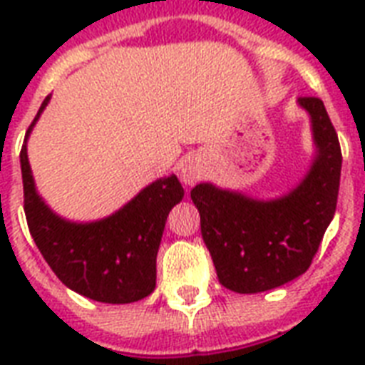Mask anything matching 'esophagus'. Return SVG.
<instances>
[{
    "label": "esophagus",
    "instance_id": "1",
    "mask_svg": "<svg viewBox=\"0 0 365 365\" xmlns=\"http://www.w3.org/2000/svg\"><path fill=\"white\" fill-rule=\"evenodd\" d=\"M200 176H202V166L197 159H187L180 168V178L187 185H193L195 182H199Z\"/></svg>",
    "mask_w": 365,
    "mask_h": 365
}]
</instances>
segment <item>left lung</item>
<instances>
[{
  "label": "left lung",
  "mask_w": 365,
  "mask_h": 365,
  "mask_svg": "<svg viewBox=\"0 0 365 365\" xmlns=\"http://www.w3.org/2000/svg\"><path fill=\"white\" fill-rule=\"evenodd\" d=\"M309 111L317 159L305 180L274 200H255L199 183L191 199L217 280L237 294H257L301 277L311 267L334 220L341 178V145L324 102L301 96Z\"/></svg>",
  "instance_id": "8db88e82"
}]
</instances>
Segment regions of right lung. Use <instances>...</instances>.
<instances>
[{
    "label": "right lung",
    "mask_w": 365,
    "mask_h": 365,
    "mask_svg": "<svg viewBox=\"0 0 365 365\" xmlns=\"http://www.w3.org/2000/svg\"><path fill=\"white\" fill-rule=\"evenodd\" d=\"M43 100L31 128L48 104ZM28 229L53 272L68 288L100 303H134L148 297L157 280V252L168 212L182 200L183 187L172 174L160 178L121 210L93 223H71L51 212L36 193L26 142L20 149Z\"/></svg>",
    "instance_id": "add662e5"
}]
</instances>
